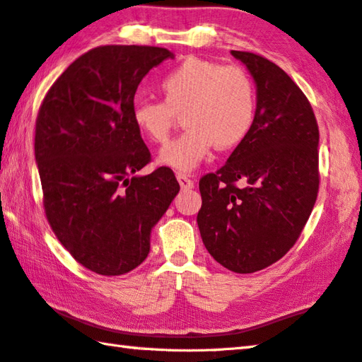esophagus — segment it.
<instances>
[{
    "mask_svg": "<svg viewBox=\"0 0 362 362\" xmlns=\"http://www.w3.org/2000/svg\"><path fill=\"white\" fill-rule=\"evenodd\" d=\"M176 180H177V182H180L181 189H192L194 187V181L185 173H177Z\"/></svg>",
    "mask_w": 362,
    "mask_h": 362,
    "instance_id": "obj_1",
    "label": "esophagus"
}]
</instances>
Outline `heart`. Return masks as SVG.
<instances>
[{"label":"heart","mask_w":362,"mask_h":362,"mask_svg":"<svg viewBox=\"0 0 362 362\" xmlns=\"http://www.w3.org/2000/svg\"><path fill=\"white\" fill-rule=\"evenodd\" d=\"M158 90L163 100L136 101L132 119L146 138L163 144L177 114L185 116L189 129L160 152V162L170 168L192 171L214 144L221 151L235 148L255 125V82L237 65L187 57L158 81Z\"/></svg>","instance_id":"obj_1"}]
</instances>
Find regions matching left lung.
<instances>
[{
	"label": "left lung",
	"mask_w": 362,
	"mask_h": 362,
	"mask_svg": "<svg viewBox=\"0 0 362 362\" xmlns=\"http://www.w3.org/2000/svg\"><path fill=\"white\" fill-rule=\"evenodd\" d=\"M256 81L255 125L224 167L200 177L197 224L208 252L235 274L286 255L320 191V130L299 86L262 55L232 50Z\"/></svg>",
	"instance_id": "8db88e82"
}]
</instances>
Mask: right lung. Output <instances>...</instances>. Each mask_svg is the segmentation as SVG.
Returning a JSON list of instances; mask_svg holds the SVG:
<instances>
[{
  "label": "right lung",
  "instance_id": "obj_1",
  "mask_svg": "<svg viewBox=\"0 0 362 362\" xmlns=\"http://www.w3.org/2000/svg\"><path fill=\"white\" fill-rule=\"evenodd\" d=\"M165 59L154 46H100L49 88L35 130L47 223L76 261L98 275L136 269L151 229L180 192L173 170L135 176L151 152L132 119L139 82Z\"/></svg>",
  "mask_w": 362,
  "mask_h": 362
}]
</instances>
